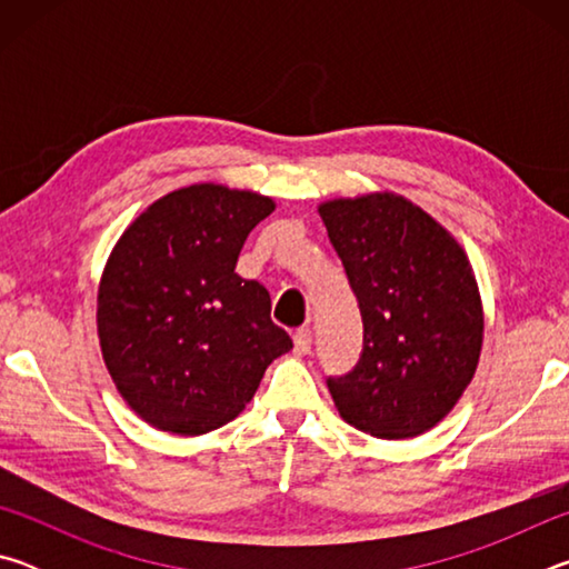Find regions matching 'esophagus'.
Returning <instances> with one entry per match:
<instances>
[{
  "instance_id": "34e87169",
  "label": "esophagus",
  "mask_w": 569,
  "mask_h": 569,
  "mask_svg": "<svg viewBox=\"0 0 569 569\" xmlns=\"http://www.w3.org/2000/svg\"><path fill=\"white\" fill-rule=\"evenodd\" d=\"M311 351V331L308 329H298L293 336V353L296 356H306Z\"/></svg>"
}]
</instances>
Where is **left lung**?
Here are the masks:
<instances>
[{
    "label": "left lung",
    "instance_id": "8db88e82",
    "mask_svg": "<svg viewBox=\"0 0 569 569\" xmlns=\"http://www.w3.org/2000/svg\"><path fill=\"white\" fill-rule=\"evenodd\" d=\"M359 301L363 349L329 377L341 419L409 439L447 417L475 377L485 313L469 258L447 228L393 192L319 206Z\"/></svg>",
    "mask_w": 569,
    "mask_h": 569
}]
</instances>
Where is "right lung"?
Returning <instances> with one entry per match:
<instances>
[{
    "label": "right lung",
    "instance_id": "add662e5",
    "mask_svg": "<svg viewBox=\"0 0 569 569\" xmlns=\"http://www.w3.org/2000/svg\"><path fill=\"white\" fill-rule=\"evenodd\" d=\"M271 198L198 182L156 200L114 243L98 293L104 366L160 431L198 437L236 419L268 363L291 351L271 296L236 273Z\"/></svg>",
    "mask_w": 569,
    "mask_h": 569
}]
</instances>
